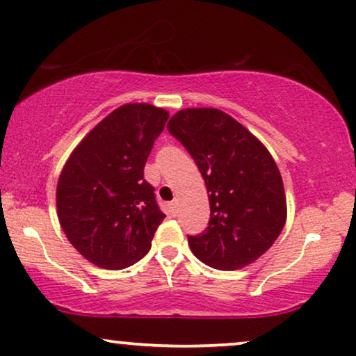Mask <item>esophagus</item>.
<instances>
[{
	"label": "esophagus",
	"instance_id": "1",
	"mask_svg": "<svg viewBox=\"0 0 356 356\" xmlns=\"http://www.w3.org/2000/svg\"><path fill=\"white\" fill-rule=\"evenodd\" d=\"M177 206H178V201H177V199H175V201L170 202V207H172V209H177Z\"/></svg>",
	"mask_w": 356,
	"mask_h": 356
}]
</instances>
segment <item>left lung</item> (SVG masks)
I'll list each match as a JSON object with an SVG mask.
<instances>
[{
	"label": "left lung",
	"instance_id": "left-lung-1",
	"mask_svg": "<svg viewBox=\"0 0 356 356\" xmlns=\"http://www.w3.org/2000/svg\"><path fill=\"white\" fill-rule=\"evenodd\" d=\"M167 128L194 159L209 193V225L188 235L193 254L220 270L254 262L286 220L284 183L269 150L216 108L181 110Z\"/></svg>",
	"mask_w": 356,
	"mask_h": 356
}]
</instances>
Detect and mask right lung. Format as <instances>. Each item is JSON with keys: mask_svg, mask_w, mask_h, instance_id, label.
Here are the masks:
<instances>
[{"mask_svg": "<svg viewBox=\"0 0 356 356\" xmlns=\"http://www.w3.org/2000/svg\"><path fill=\"white\" fill-rule=\"evenodd\" d=\"M168 113L129 104L102 120L74 149L56 188L63 232L92 264L110 270L147 254L165 213L144 165Z\"/></svg>", "mask_w": 356, "mask_h": 356, "instance_id": "1", "label": "right lung"}]
</instances>
